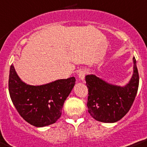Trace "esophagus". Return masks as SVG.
I'll return each mask as SVG.
<instances>
[{"mask_svg":"<svg viewBox=\"0 0 147 147\" xmlns=\"http://www.w3.org/2000/svg\"><path fill=\"white\" fill-rule=\"evenodd\" d=\"M86 74H87V71H86V70H84V69L80 70L79 72H78V77H79L80 79L83 81V80L84 79Z\"/></svg>","mask_w":147,"mask_h":147,"instance_id":"esophagus-1","label":"esophagus"}]
</instances>
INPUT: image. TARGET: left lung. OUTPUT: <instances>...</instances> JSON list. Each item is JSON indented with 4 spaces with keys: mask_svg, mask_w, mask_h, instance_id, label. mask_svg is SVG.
<instances>
[{
    "mask_svg": "<svg viewBox=\"0 0 147 147\" xmlns=\"http://www.w3.org/2000/svg\"><path fill=\"white\" fill-rule=\"evenodd\" d=\"M134 73L125 87L109 84L96 76L85 77L88 88L87 108L92 118L102 123H115L130 110L139 86V74L136 60L133 57Z\"/></svg>",
    "mask_w": 147,
    "mask_h": 147,
    "instance_id": "1",
    "label": "left lung"
}]
</instances>
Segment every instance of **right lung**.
<instances>
[{
    "label": "right lung",
    "instance_id": "right-lung-1",
    "mask_svg": "<svg viewBox=\"0 0 147 147\" xmlns=\"http://www.w3.org/2000/svg\"><path fill=\"white\" fill-rule=\"evenodd\" d=\"M76 84L75 77L60 79L41 86L22 82L12 64L9 92L17 111L25 121L36 127L56 123L61 116L64 102Z\"/></svg>",
    "mask_w": 147,
    "mask_h": 147
}]
</instances>
